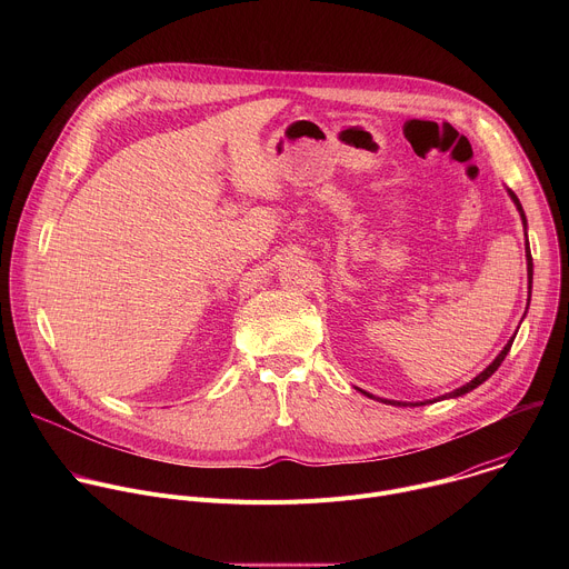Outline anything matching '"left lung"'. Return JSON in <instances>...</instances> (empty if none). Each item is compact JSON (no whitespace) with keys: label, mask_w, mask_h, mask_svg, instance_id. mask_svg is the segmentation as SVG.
Listing matches in <instances>:
<instances>
[{"label":"left lung","mask_w":569,"mask_h":569,"mask_svg":"<svg viewBox=\"0 0 569 569\" xmlns=\"http://www.w3.org/2000/svg\"><path fill=\"white\" fill-rule=\"evenodd\" d=\"M509 196H511V200L516 202V207H518V211H520V216H522V220H525V211H522V204H520V200H518V196L513 193V191H509ZM525 224H527V220H525ZM527 272H529V299H531V279H533V263H531V252H529V240H527ZM516 338V336H513ZM513 338L507 342V347L502 349V353L486 367L479 376H475L470 382H466L463 387H459V389H455V391H450V393H446L448 398H455V396H461V393H468V391H472L477 385H481L483 380H489L496 371H498V367L502 365V360L507 358V353H509V349H511V345H513ZM367 393V391H365ZM367 396H371V393H367ZM385 402H391V400H385ZM393 405H408V402H393ZM410 405H426V402H410Z\"/></svg>","instance_id":"left-lung-1"}]
</instances>
